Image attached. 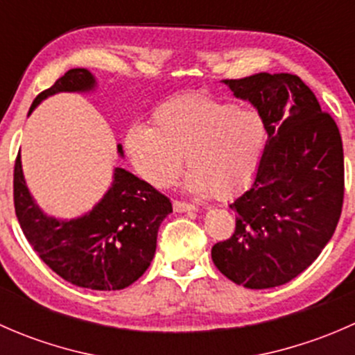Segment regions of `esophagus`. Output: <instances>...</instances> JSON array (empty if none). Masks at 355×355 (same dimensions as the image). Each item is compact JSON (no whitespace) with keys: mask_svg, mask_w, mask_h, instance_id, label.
Wrapping results in <instances>:
<instances>
[{"mask_svg":"<svg viewBox=\"0 0 355 355\" xmlns=\"http://www.w3.org/2000/svg\"><path fill=\"white\" fill-rule=\"evenodd\" d=\"M173 209L178 213H184V211H196L198 207L191 202H185V200H173Z\"/></svg>","mask_w":355,"mask_h":355,"instance_id":"esophagus-1","label":"esophagus"}]
</instances>
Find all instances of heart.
I'll list each match as a JSON object with an SVG mask.
<instances>
[{"instance_id":"obj_1","label":"heart","mask_w":355,"mask_h":355,"mask_svg":"<svg viewBox=\"0 0 355 355\" xmlns=\"http://www.w3.org/2000/svg\"><path fill=\"white\" fill-rule=\"evenodd\" d=\"M264 144L266 123L259 111L204 94L168 99L153 113V128L135 125L127 135L132 163L149 184L170 187L185 156L187 187L220 199L252 180Z\"/></svg>"}]
</instances>
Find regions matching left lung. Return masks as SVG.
I'll use <instances>...</instances> for the list:
<instances>
[{"label":"left lung","instance_id":"1","mask_svg":"<svg viewBox=\"0 0 355 355\" xmlns=\"http://www.w3.org/2000/svg\"><path fill=\"white\" fill-rule=\"evenodd\" d=\"M221 82L256 106L268 141L252 185L230 204L234 234L213 245L211 257L234 284L278 287L311 266L335 234L345 189L342 137L297 75Z\"/></svg>","mask_w":355,"mask_h":355}]
</instances>
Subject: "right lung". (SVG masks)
Here are the masks:
<instances>
[{
  "label": "right lung",
  "mask_w": 355,
  "mask_h": 355,
  "mask_svg": "<svg viewBox=\"0 0 355 355\" xmlns=\"http://www.w3.org/2000/svg\"><path fill=\"white\" fill-rule=\"evenodd\" d=\"M94 82L89 70L71 68L37 94L31 111L48 96L89 91ZM118 153L121 155V146ZM13 204L20 228L37 256L63 280L91 290H121L139 280L155 257L157 228L171 213L166 196L116 168L111 189L91 213L71 221L48 218L25 187L20 155L13 168Z\"/></svg>",
  "instance_id": "obj_1"
}]
</instances>
